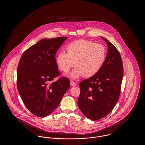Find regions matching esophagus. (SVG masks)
<instances>
[{
    "label": "esophagus",
    "mask_w": 145,
    "mask_h": 145,
    "mask_svg": "<svg viewBox=\"0 0 145 145\" xmlns=\"http://www.w3.org/2000/svg\"><path fill=\"white\" fill-rule=\"evenodd\" d=\"M70 84L72 86H76V84L75 82H73V81H71L70 82Z\"/></svg>",
    "instance_id": "1"
}]
</instances>
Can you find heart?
<instances>
[{"instance_id":"1","label":"heart","mask_w":145,"mask_h":145,"mask_svg":"<svg viewBox=\"0 0 145 145\" xmlns=\"http://www.w3.org/2000/svg\"><path fill=\"white\" fill-rule=\"evenodd\" d=\"M67 49L68 53L59 52L56 61L65 73L75 65L76 68L69 74L72 79L95 76L102 68L106 57V50L103 45L84 39L71 43Z\"/></svg>"}]
</instances>
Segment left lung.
Returning <instances> with one entry per match:
<instances>
[{"label": "left lung", "mask_w": 145, "mask_h": 145, "mask_svg": "<svg viewBox=\"0 0 145 145\" xmlns=\"http://www.w3.org/2000/svg\"><path fill=\"white\" fill-rule=\"evenodd\" d=\"M108 53L102 68L95 76L79 83V109L91 120L108 115L117 103L123 75L122 58L116 48L105 38Z\"/></svg>", "instance_id": "left-lung-1"}]
</instances>
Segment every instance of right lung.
Masks as SVG:
<instances>
[{
    "instance_id": "add662e5",
    "label": "right lung",
    "mask_w": 145,
    "mask_h": 145,
    "mask_svg": "<svg viewBox=\"0 0 145 145\" xmlns=\"http://www.w3.org/2000/svg\"><path fill=\"white\" fill-rule=\"evenodd\" d=\"M66 37L43 39L26 50L17 72V88L23 102L37 117H46L58 107L70 87L67 78L52 82L60 72L55 54Z\"/></svg>"
}]
</instances>
